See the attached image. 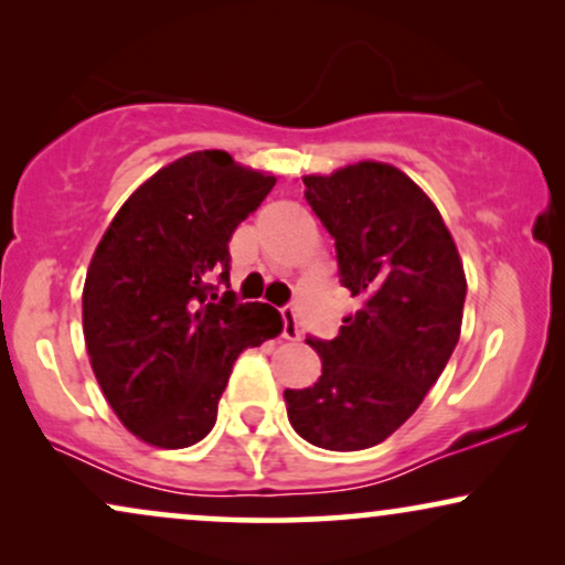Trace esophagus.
<instances>
[{
	"instance_id": "esophagus-1",
	"label": "esophagus",
	"mask_w": 565,
	"mask_h": 565,
	"mask_svg": "<svg viewBox=\"0 0 565 565\" xmlns=\"http://www.w3.org/2000/svg\"><path fill=\"white\" fill-rule=\"evenodd\" d=\"M281 318H284V339H289V342H297L302 331H300V323H297L295 308H284Z\"/></svg>"
}]
</instances>
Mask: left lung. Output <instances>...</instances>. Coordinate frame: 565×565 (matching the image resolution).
<instances>
[{
	"label": "left lung",
	"instance_id": "8db88e82",
	"mask_svg": "<svg viewBox=\"0 0 565 565\" xmlns=\"http://www.w3.org/2000/svg\"><path fill=\"white\" fill-rule=\"evenodd\" d=\"M302 181L334 236L342 284L363 305L331 342L308 339L321 376L284 392V403L310 445L365 450L397 431L445 371L463 323V260L429 194L390 162Z\"/></svg>",
	"mask_w": 565,
	"mask_h": 565
}]
</instances>
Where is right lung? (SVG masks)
Segmentation results:
<instances>
[{
	"mask_svg": "<svg viewBox=\"0 0 565 565\" xmlns=\"http://www.w3.org/2000/svg\"><path fill=\"white\" fill-rule=\"evenodd\" d=\"M276 175L223 149L189 152L149 175L107 226L84 284V339L102 394L134 437L162 450L205 439L242 350L281 334L265 302L215 295L228 239Z\"/></svg>",
	"mask_w": 565,
	"mask_h": 565,
	"instance_id": "obj_1",
	"label": "right lung"
}]
</instances>
